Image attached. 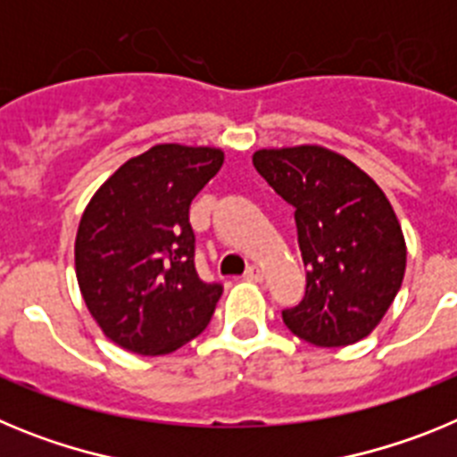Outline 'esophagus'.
I'll list each match as a JSON object with an SVG mask.
<instances>
[{
    "mask_svg": "<svg viewBox=\"0 0 457 457\" xmlns=\"http://www.w3.org/2000/svg\"><path fill=\"white\" fill-rule=\"evenodd\" d=\"M245 277H247L249 281H261V278H263V270L258 268V265H249L247 272H245Z\"/></svg>",
    "mask_w": 457,
    "mask_h": 457,
    "instance_id": "obj_1",
    "label": "esophagus"
}]
</instances>
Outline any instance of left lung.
Wrapping results in <instances>:
<instances>
[{
    "mask_svg": "<svg viewBox=\"0 0 457 457\" xmlns=\"http://www.w3.org/2000/svg\"><path fill=\"white\" fill-rule=\"evenodd\" d=\"M252 160L295 208L306 293L281 313L286 327L320 348L366 338L401 290L407 263L385 192L348 157L313 144L263 148Z\"/></svg>",
    "mask_w": 457,
    "mask_h": 457,
    "instance_id": "obj_1",
    "label": "left lung"
}]
</instances>
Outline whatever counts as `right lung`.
<instances>
[{
	"instance_id": "add662e5",
	"label": "right lung",
	"mask_w": 457,
	"mask_h": 457,
	"mask_svg": "<svg viewBox=\"0 0 457 457\" xmlns=\"http://www.w3.org/2000/svg\"><path fill=\"white\" fill-rule=\"evenodd\" d=\"M224 164L210 146L157 144L120 164L88 201L75 272L104 337L135 354H169L199 337L221 297L194 268L189 204Z\"/></svg>"
}]
</instances>
